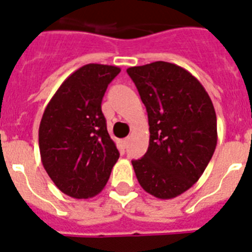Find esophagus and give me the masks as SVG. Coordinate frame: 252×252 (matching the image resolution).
Here are the masks:
<instances>
[{
	"label": "esophagus",
	"mask_w": 252,
	"mask_h": 252,
	"mask_svg": "<svg viewBox=\"0 0 252 252\" xmlns=\"http://www.w3.org/2000/svg\"><path fill=\"white\" fill-rule=\"evenodd\" d=\"M129 139H130V138H129V137H126V138L123 139V144H124V146H126V144H128Z\"/></svg>",
	"instance_id": "34e87169"
}]
</instances>
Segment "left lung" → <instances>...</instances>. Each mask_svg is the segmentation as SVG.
<instances>
[{"mask_svg":"<svg viewBox=\"0 0 252 252\" xmlns=\"http://www.w3.org/2000/svg\"><path fill=\"white\" fill-rule=\"evenodd\" d=\"M147 109L150 144L132 165L148 194L172 199L194 185L217 146V117L203 85L174 63L129 67Z\"/></svg>","mask_w":252,"mask_h":252,"instance_id":"1","label":"left lung"}]
</instances>
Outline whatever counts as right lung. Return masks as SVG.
<instances>
[{
	"instance_id": "add662e5",
	"label": "right lung",
	"mask_w": 252,
	"mask_h": 252,
	"mask_svg": "<svg viewBox=\"0 0 252 252\" xmlns=\"http://www.w3.org/2000/svg\"><path fill=\"white\" fill-rule=\"evenodd\" d=\"M119 67L90 63L63 81L39 126L41 162L56 187L76 199L105 188L119 151L106 129L101 101Z\"/></svg>"
}]
</instances>
